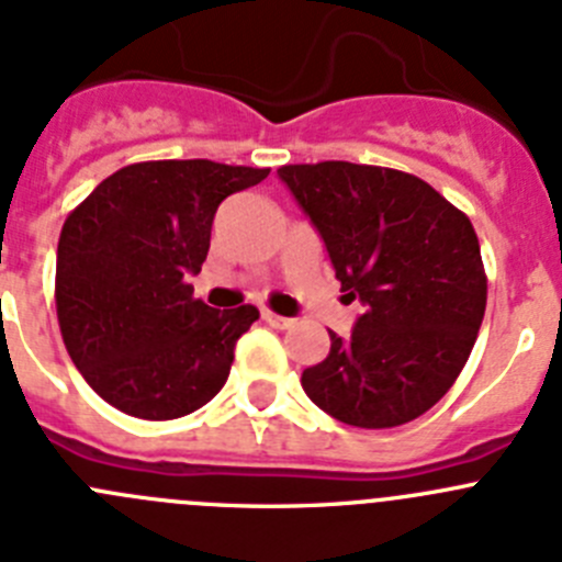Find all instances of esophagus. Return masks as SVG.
Instances as JSON below:
<instances>
[{
  "instance_id": "34e87169",
  "label": "esophagus",
  "mask_w": 562,
  "mask_h": 562,
  "mask_svg": "<svg viewBox=\"0 0 562 562\" xmlns=\"http://www.w3.org/2000/svg\"><path fill=\"white\" fill-rule=\"evenodd\" d=\"M261 321H265L267 326H272V328H286V326H292L290 317L278 315V312H270V308H265V312H261Z\"/></svg>"
}]
</instances>
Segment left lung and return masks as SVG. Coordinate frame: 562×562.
Masks as SVG:
<instances>
[{"label":"left lung","instance_id":"obj_1","mask_svg":"<svg viewBox=\"0 0 562 562\" xmlns=\"http://www.w3.org/2000/svg\"><path fill=\"white\" fill-rule=\"evenodd\" d=\"M278 178L326 241L364 315L306 368V395L359 429L420 418L457 382L480 334L487 276L471 220L409 172L351 161L286 164Z\"/></svg>","mask_w":562,"mask_h":562}]
</instances>
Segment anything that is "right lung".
Returning a JSON list of instances; mask_svg holds the SVG:
<instances>
[{
  "mask_svg": "<svg viewBox=\"0 0 562 562\" xmlns=\"http://www.w3.org/2000/svg\"><path fill=\"white\" fill-rule=\"evenodd\" d=\"M267 175L205 158L131 164L66 217L55 306L66 351L102 401L172 420L223 390L259 308L205 306L189 276L209 256L220 203Z\"/></svg>",
  "mask_w": 562,
  "mask_h": 562,
  "instance_id": "right-lung-1",
  "label": "right lung"
}]
</instances>
